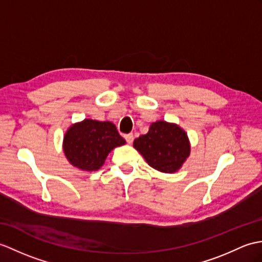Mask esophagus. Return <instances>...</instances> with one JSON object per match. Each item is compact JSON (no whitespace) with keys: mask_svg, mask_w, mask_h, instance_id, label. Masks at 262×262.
Returning a JSON list of instances; mask_svg holds the SVG:
<instances>
[{"mask_svg":"<svg viewBox=\"0 0 262 262\" xmlns=\"http://www.w3.org/2000/svg\"><path fill=\"white\" fill-rule=\"evenodd\" d=\"M124 138L126 139V142L127 143H132L133 142V139H134V136H133V134L130 133V134H125V135H124Z\"/></svg>","mask_w":262,"mask_h":262,"instance_id":"1","label":"esophagus"}]
</instances>
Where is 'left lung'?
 <instances>
[{
    "mask_svg": "<svg viewBox=\"0 0 262 262\" xmlns=\"http://www.w3.org/2000/svg\"><path fill=\"white\" fill-rule=\"evenodd\" d=\"M134 147L148 165L163 173H174L190 155V143L185 132L178 125L156 121L145 135L134 141Z\"/></svg>",
    "mask_w": 262,
    "mask_h": 262,
    "instance_id": "left-lung-1",
    "label": "left lung"
}]
</instances>
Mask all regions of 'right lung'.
Listing matches in <instances>:
<instances>
[{"label":"right lung","mask_w":262,"mask_h":262,"mask_svg":"<svg viewBox=\"0 0 262 262\" xmlns=\"http://www.w3.org/2000/svg\"><path fill=\"white\" fill-rule=\"evenodd\" d=\"M125 143L111 121L84 119L72 125L67 132L63 151L72 165L84 171H97L109 151Z\"/></svg>","instance_id":"obj_1"}]
</instances>
